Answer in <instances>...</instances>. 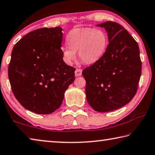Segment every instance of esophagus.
<instances>
[{
    "label": "esophagus",
    "instance_id": "esophagus-1",
    "mask_svg": "<svg viewBox=\"0 0 155 155\" xmlns=\"http://www.w3.org/2000/svg\"><path fill=\"white\" fill-rule=\"evenodd\" d=\"M82 70L80 69H77L75 71V75L76 77H79V76L82 75Z\"/></svg>",
    "mask_w": 155,
    "mask_h": 155
}]
</instances>
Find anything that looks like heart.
I'll use <instances>...</instances> for the list:
<instances>
[{
	"label": "heart",
	"instance_id": "b5f03b06",
	"mask_svg": "<svg viewBox=\"0 0 155 155\" xmlns=\"http://www.w3.org/2000/svg\"><path fill=\"white\" fill-rule=\"evenodd\" d=\"M67 43L61 49L63 60L71 64L75 59V51L86 64H93L101 58L108 45V37L100 29L82 28L73 30L67 36Z\"/></svg>",
	"mask_w": 155,
	"mask_h": 155
}]
</instances>
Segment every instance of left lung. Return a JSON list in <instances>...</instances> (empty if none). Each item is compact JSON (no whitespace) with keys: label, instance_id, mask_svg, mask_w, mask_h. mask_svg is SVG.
I'll use <instances>...</instances> for the list:
<instances>
[{"label":"left lung","instance_id":"8db88e82","mask_svg":"<svg viewBox=\"0 0 155 155\" xmlns=\"http://www.w3.org/2000/svg\"><path fill=\"white\" fill-rule=\"evenodd\" d=\"M105 28L109 44L102 57L82 75L86 99L99 112L117 110L131 101L137 91L142 61L137 43L123 26L108 21L97 25Z\"/></svg>","mask_w":155,"mask_h":155}]
</instances>
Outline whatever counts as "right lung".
Returning <instances> with one entry per match:
<instances>
[{
  "instance_id": "add662e5",
  "label": "right lung",
  "mask_w": 155,
  "mask_h": 155,
  "mask_svg": "<svg viewBox=\"0 0 155 155\" xmlns=\"http://www.w3.org/2000/svg\"><path fill=\"white\" fill-rule=\"evenodd\" d=\"M62 31L61 27L35 30L12 50L8 75L13 93L24 108L38 114L59 108L75 80V69L62 59Z\"/></svg>"
}]
</instances>
